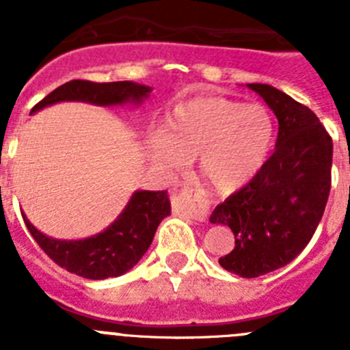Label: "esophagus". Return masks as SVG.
Segmentation results:
<instances>
[{
  "label": "esophagus",
  "mask_w": 350,
  "mask_h": 350,
  "mask_svg": "<svg viewBox=\"0 0 350 350\" xmlns=\"http://www.w3.org/2000/svg\"><path fill=\"white\" fill-rule=\"evenodd\" d=\"M173 212L185 215V217L193 219V221H205V213H203V200L198 194V191L185 187L180 193L172 196Z\"/></svg>",
  "instance_id": "obj_1"
}]
</instances>
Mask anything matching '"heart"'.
Instances as JSON below:
<instances>
[{
    "instance_id": "obj_1",
    "label": "heart",
    "mask_w": 350,
    "mask_h": 350,
    "mask_svg": "<svg viewBox=\"0 0 350 350\" xmlns=\"http://www.w3.org/2000/svg\"><path fill=\"white\" fill-rule=\"evenodd\" d=\"M273 117L259 103L200 96L173 108L165 131L148 140V156L170 173L198 157L202 177L219 194H233L258 177L273 147Z\"/></svg>"
}]
</instances>
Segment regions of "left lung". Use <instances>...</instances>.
Instances as JSON below:
<instances>
[{"mask_svg":"<svg viewBox=\"0 0 350 350\" xmlns=\"http://www.w3.org/2000/svg\"><path fill=\"white\" fill-rule=\"evenodd\" d=\"M279 120L275 152L258 177L210 215L230 226L234 247L224 270L254 279L286 267L314 237L332 187L333 142L310 108L268 83H247Z\"/></svg>","mask_w":350,"mask_h":350,"instance_id":"8db88e82","label":"left lung"}]
</instances>
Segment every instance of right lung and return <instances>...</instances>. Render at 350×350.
<instances>
[{
	"mask_svg": "<svg viewBox=\"0 0 350 350\" xmlns=\"http://www.w3.org/2000/svg\"><path fill=\"white\" fill-rule=\"evenodd\" d=\"M152 89L137 82H89L71 80L47 94L31 113L61 101H83L98 107L140 105ZM172 212L166 191H135L126 208L107 230L83 240H57L47 237L23 215L27 230L43 252L61 268L91 280L119 277L131 270L147 252L157 226Z\"/></svg>",
	"mask_w": 350,
	"mask_h": 350,
	"instance_id": "right-lung-1",
	"label": "right lung"
}]
</instances>
